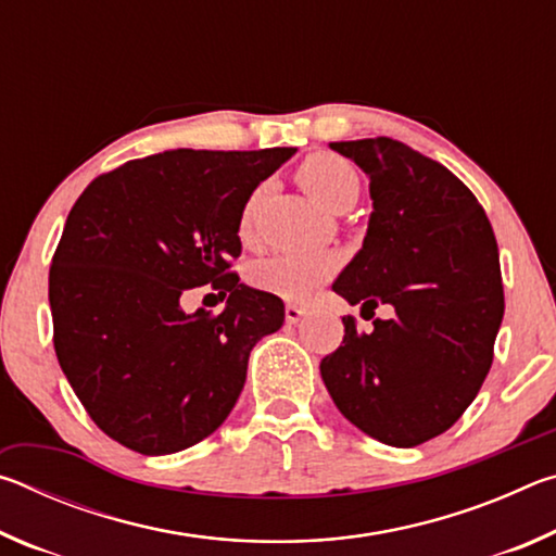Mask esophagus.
<instances>
[{"mask_svg":"<svg viewBox=\"0 0 556 556\" xmlns=\"http://www.w3.org/2000/svg\"><path fill=\"white\" fill-rule=\"evenodd\" d=\"M306 314H308L306 308L299 306V304H287V308H285V316H287L289 324H299Z\"/></svg>","mask_w":556,"mask_h":556,"instance_id":"1","label":"esophagus"}]
</instances>
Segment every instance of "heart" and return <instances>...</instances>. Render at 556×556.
<instances>
[{
    "mask_svg": "<svg viewBox=\"0 0 556 556\" xmlns=\"http://www.w3.org/2000/svg\"><path fill=\"white\" fill-rule=\"evenodd\" d=\"M299 184L328 211L341 213L357 201L361 195V174L351 162L338 154H312L299 166ZM262 203V188H255L244 201L240 211L238 232L242 240H252L255 232V218ZM336 269V257L326 252H281V255L267 257L252 267L250 277L255 287L271 291L289 301H306L316 289H321L331 279Z\"/></svg>",
    "mask_w": 556,
    "mask_h": 556,
    "instance_id": "heart-1",
    "label": "heart"
}]
</instances>
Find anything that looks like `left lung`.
Listing matches in <instances>:
<instances>
[{
    "instance_id": "1",
    "label": "left lung",
    "mask_w": 556,
    "mask_h": 556,
    "mask_svg": "<svg viewBox=\"0 0 556 556\" xmlns=\"http://www.w3.org/2000/svg\"><path fill=\"white\" fill-rule=\"evenodd\" d=\"M370 178L363 248L333 281L363 316H345L338 351L321 361L336 407L388 446H419L454 427L493 363L505 296L483 205L434 159L390 137L331 142Z\"/></svg>"
}]
</instances>
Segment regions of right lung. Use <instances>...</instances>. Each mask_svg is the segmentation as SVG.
I'll use <instances>...</instances> for the list:
<instances>
[{"instance_id": "obj_1", "label": "right lung", "mask_w": 556, "mask_h": 556, "mask_svg": "<svg viewBox=\"0 0 556 556\" xmlns=\"http://www.w3.org/2000/svg\"><path fill=\"white\" fill-rule=\"evenodd\" d=\"M296 149H174L98 176L68 213L49 271L53 348L90 419L137 454H176L218 429L250 351L285 304L240 285L248 195ZM211 283L220 315H186L180 294Z\"/></svg>"}]
</instances>
